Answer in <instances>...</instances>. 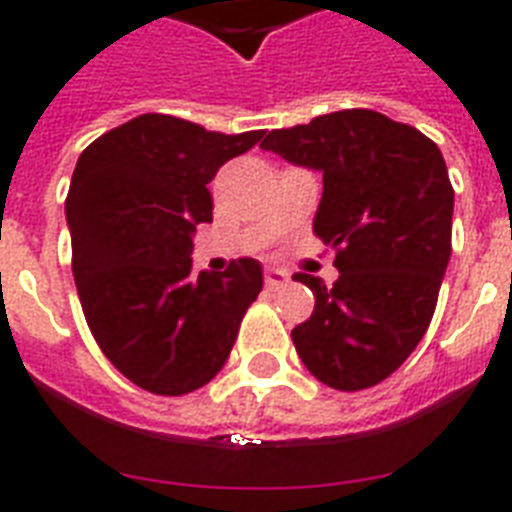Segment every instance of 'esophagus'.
Segmentation results:
<instances>
[{
    "label": "esophagus",
    "instance_id": "34e87169",
    "mask_svg": "<svg viewBox=\"0 0 512 512\" xmlns=\"http://www.w3.org/2000/svg\"><path fill=\"white\" fill-rule=\"evenodd\" d=\"M287 281H289V273L281 271V268H268V271H265V287L268 289L284 287Z\"/></svg>",
    "mask_w": 512,
    "mask_h": 512
}]
</instances>
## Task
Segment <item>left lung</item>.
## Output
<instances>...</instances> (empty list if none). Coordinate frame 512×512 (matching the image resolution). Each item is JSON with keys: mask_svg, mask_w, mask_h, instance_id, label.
<instances>
[{"mask_svg": "<svg viewBox=\"0 0 512 512\" xmlns=\"http://www.w3.org/2000/svg\"><path fill=\"white\" fill-rule=\"evenodd\" d=\"M319 170L313 233L335 249L337 281L297 273L316 297L292 329L308 372L335 390H364L396 372L428 332L452 255L454 188L438 146L369 108L316 116L260 143Z\"/></svg>", "mask_w": 512, "mask_h": 512, "instance_id": "8db88e82", "label": "left lung"}]
</instances>
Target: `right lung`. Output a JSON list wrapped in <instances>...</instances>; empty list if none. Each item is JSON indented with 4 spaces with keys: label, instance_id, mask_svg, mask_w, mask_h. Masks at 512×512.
I'll list each match as a JSON object with an SVG mask.
<instances>
[{
    "label": "right lung",
    "instance_id": "1",
    "mask_svg": "<svg viewBox=\"0 0 512 512\" xmlns=\"http://www.w3.org/2000/svg\"><path fill=\"white\" fill-rule=\"evenodd\" d=\"M263 130L223 135L143 114L100 135L76 162L66 199L71 268L84 319L106 358L138 388L183 396L231 356L263 289L252 257L193 273V231L212 223L207 183Z\"/></svg>",
    "mask_w": 512,
    "mask_h": 512
}]
</instances>
